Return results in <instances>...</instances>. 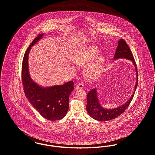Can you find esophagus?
<instances>
[{
	"label": "esophagus",
	"mask_w": 155,
	"mask_h": 155,
	"mask_svg": "<svg viewBox=\"0 0 155 155\" xmlns=\"http://www.w3.org/2000/svg\"><path fill=\"white\" fill-rule=\"evenodd\" d=\"M83 88H84V84L83 83H80L77 84L76 88L77 90H79V89H83Z\"/></svg>",
	"instance_id": "obj_1"
}]
</instances>
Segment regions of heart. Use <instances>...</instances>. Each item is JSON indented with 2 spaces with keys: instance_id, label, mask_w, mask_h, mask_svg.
Returning a JSON list of instances; mask_svg holds the SVG:
<instances>
[{
  "instance_id": "b5f03b06",
  "label": "heart",
  "mask_w": 155,
  "mask_h": 155,
  "mask_svg": "<svg viewBox=\"0 0 155 155\" xmlns=\"http://www.w3.org/2000/svg\"><path fill=\"white\" fill-rule=\"evenodd\" d=\"M98 49L95 45H91L82 49L77 56L76 63L79 66H87L93 62L88 67L86 70V74L88 78L95 79L102 73L104 64L105 57L102 55L100 56L94 62L93 61L96 59ZM73 69H76V67L72 66Z\"/></svg>"
}]
</instances>
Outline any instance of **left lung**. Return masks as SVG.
Segmentation results:
<instances>
[{
    "label": "left lung",
    "instance_id": "1",
    "mask_svg": "<svg viewBox=\"0 0 155 155\" xmlns=\"http://www.w3.org/2000/svg\"><path fill=\"white\" fill-rule=\"evenodd\" d=\"M120 58L127 59L131 61L134 65L136 72V83L134 91L127 102H126L120 107L113 109H107L104 108L100 104L98 98L97 88L92 89L88 93L87 96V102L86 109L90 117H91L93 119L96 120L100 121H108L118 117L125 111L134 97L138 85V72L137 70V69L131 51L130 50L126 42L123 39H120V41H118V46L116 48L114 54V61Z\"/></svg>",
    "mask_w": 155,
    "mask_h": 155
}]
</instances>
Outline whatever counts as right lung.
<instances>
[{"label":"right lung","instance_id":"1","mask_svg":"<svg viewBox=\"0 0 155 155\" xmlns=\"http://www.w3.org/2000/svg\"><path fill=\"white\" fill-rule=\"evenodd\" d=\"M44 34H40L27 48L22 65V82L25 96L32 106L44 118L55 121L62 119L69 109V97L74 90V81L63 85L43 87L32 80L29 74L28 57L31 47L41 40Z\"/></svg>","mask_w":155,"mask_h":155}]
</instances>
